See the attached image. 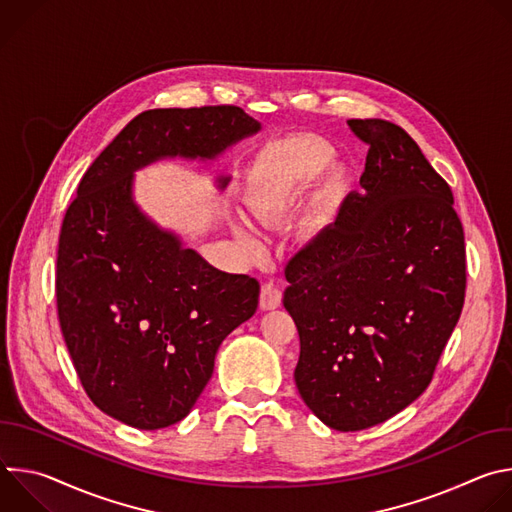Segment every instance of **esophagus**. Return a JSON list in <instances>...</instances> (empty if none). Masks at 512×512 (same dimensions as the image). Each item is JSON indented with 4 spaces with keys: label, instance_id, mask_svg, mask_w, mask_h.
<instances>
[{
    "label": "esophagus",
    "instance_id": "esophagus-1",
    "mask_svg": "<svg viewBox=\"0 0 512 512\" xmlns=\"http://www.w3.org/2000/svg\"><path fill=\"white\" fill-rule=\"evenodd\" d=\"M281 304V287L273 279H263L261 283V296H259V306L263 310H273Z\"/></svg>",
    "mask_w": 512,
    "mask_h": 512
}]
</instances>
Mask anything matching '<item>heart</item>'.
<instances>
[{"instance_id":"b5f03b06","label":"heart","mask_w":512,"mask_h":512,"mask_svg":"<svg viewBox=\"0 0 512 512\" xmlns=\"http://www.w3.org/2000/svg\"><path fill=\"white\" fill-rule=\"evenodd\" d=\"M328 150L322 145H306L296 150L294 160L283 172H267L261 168L253 176V186L249 192V210L257 223L263 227L273 225L279 214L296 198V194L318 174V170L328 160ZM342 184V172L334 170L328 176L322 198L328 200L332 192ZM239 237L245 245H253V239L245 227L239 229Z\"/></svg>"}]
</instances>
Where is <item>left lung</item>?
I'll return each mask as SVG.
<instances>
[{
	"label": "left lung",
	"instance_id": "obj_1",
	"mask_svg": "<svg viewBox=\"0 0 512 512\" xmlns=\"http://www.w3.org/2000/svg\"><path fill=\"white\" fill-rule=\"evenodd\" d=\"M369 145L336 223L285 263L283 306L300 334L296 385L328 427L360 431L431 383L464 308L466 245L450 184L413 137L348 119Z\"/></svg>",
	"mask_w": 512,
	"mask_h": 512
}]
</instances>
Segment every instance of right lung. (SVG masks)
<instances>
[{
	"label": "right lung",
	"mask_w": 512,
	"mask_h": 512,
	"mask_svg": "<svg viewBox=\"0 0 512 512\" xmlns=\"http://www.w3.org/2000/svg\"><path fill=\"white\" fill-rule=\"evenodd\" d=\"M257 129L237 105L143 111L91 164L66 208L58 322L85 393L117 421L160 429L184 419L218 346L259 304L255 277L214 269L137 210L131 172L166 156L214 158Z\"/></svg>",
	"instance_id": "obj_1"
}]
</instances>
